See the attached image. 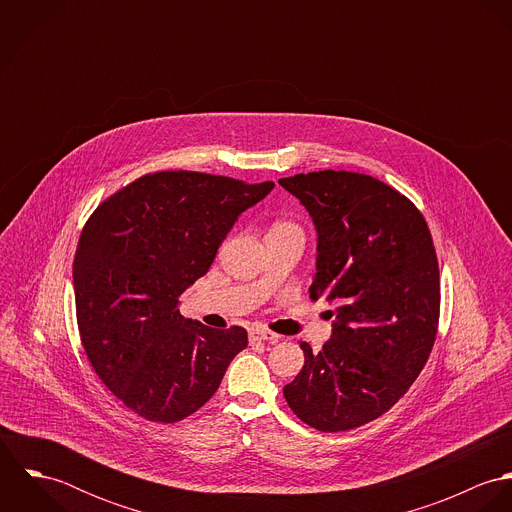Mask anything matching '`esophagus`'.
I'll return each mask as SVG.
<instances>
[{
	"mask_svg": "<svg viewBox=\"0 0 512 512\" xmlns=\"http://www.w3.org/2000/svg\"><path fill=\"white\" fill-rule=\"evenodd\" d=\"M250 341H252V343H278V341H280V335L256 327V329L250 331Z\"/></svg>",
	"mask_w": 512,
	"mask_h": 512,
	"instance_id": "esophagus-1",
	"label": "esophagus"
}]
</instances>
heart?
I'll return each mask as SVG.
<instances>
[{
    "instance_id": "obj_1",
    "label": "heart",
    "mask_w": 512,
    "mask_h": 512,
    "mask_svg": "<svg viewBox=\"0 0 512 512\" xmlns=\"http://www.w3.org/2000/svg\"><path fill=\"white\" fill-rule=\"evenodd\" d=\"M272 230H299V226L293 224V222H286V220H284V222H276Z\"/></svg>"
}]
</instances>
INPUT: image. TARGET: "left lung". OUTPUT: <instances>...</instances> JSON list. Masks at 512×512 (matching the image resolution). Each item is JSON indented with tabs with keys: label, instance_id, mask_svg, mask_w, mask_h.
I'll return each mask as SVG.
<instances>
[{
	"label": "left lung",
	"instance_id": "8db88e82",
	"mask_svg": "<svg viewBox=\"0 0 512 512\" xmlns=\"http://www.w3.org/2000/svg\"><path fill=\"white\" fill-rule=\"evenodd\" d=\"M317 232L311 299L335 311L331 339L284 396L319 432L355 430L388 412L426 365L439 319V268L430 228L410 199L351 171L280 179Z\"/></svg>",
	"mask_w": 512,
	"mask_h": 512
}]
</instances>
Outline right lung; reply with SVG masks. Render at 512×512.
Returning <instances> with one entry per match:
<instances>
[{"label": "right lung", "mask_w": 512, "mask_h": 512, "mask_svg": "<svg viewBox=\"0 0 512 512\" xmlns=\"http://www.w3.org/2000/svg\"><path fill=\"white\" fill-rule=\"evenodd\" d=\"M274 189L197 171L149 173L108 197L73 262L80 341L100 380L149 422L173 424L217 392L246 329L179 313L238 217Z\"/></svg>", "instance_id": "right-lung-1"}]
</instances>
